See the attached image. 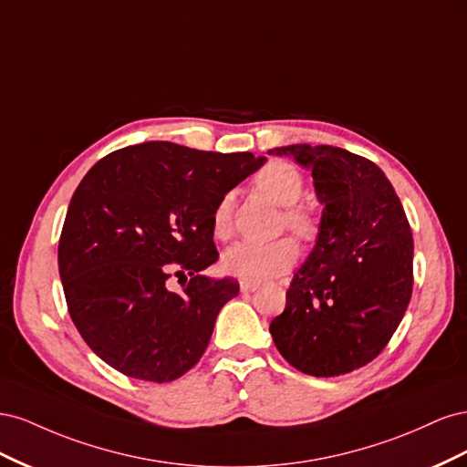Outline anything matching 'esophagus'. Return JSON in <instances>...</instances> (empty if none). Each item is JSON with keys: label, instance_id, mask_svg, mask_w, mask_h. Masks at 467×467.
Here are the masks:
<instances>
[{"label": "esophagus", "instance_id": "1", "mask_svg": "<svg viewBox=\"0 0 467 467\" xmlns=\"http://www.w3.org/2000/svg\"><path fill=\"white\" fill-rule=\"evenodd\" d=\"M239 288H242V292H255L259 288V285H255V282H245L242 280V285H239Z\"/></svg>", "mask_w": 467, "mask_h": 467}]
</instances>
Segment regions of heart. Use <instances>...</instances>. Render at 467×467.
<instances>
[{"label":"heart","mask_w":467,"mask_h":467,"mask_svg":"<svg viewBox=\"0 0 467 467\" xmlns=\"http://www.w3.org/2000/svg\"><path fill=\"white\" fill-rule=\"evenodd\" d=\"M259 192L285 208V225L300 239H314L319 232L317 216L304 204H298L304 192L302 173L292 163L273 160L259 169L253 179ZM232 196L225 194L212 210V232L218 239L232 235ZM298 259V247L290 237L271 244H237L223 253V271L245 282H263L278 276Z\"/></svg>","instance_id":"obj_1"}]
</instances>
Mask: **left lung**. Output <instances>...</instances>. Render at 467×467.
Here are the masks:
<instances>
[{"label":"left lung","instance_id":"1","mask_svg":"<svg viewBox=\"0 0 467 467\" xmlns=\"http://www.w3.org/2000/svg\"><path fill=\"white\" fill-rule=\"evenodd\" d=\"M271 153L312 169L325 206L312 255L271 321L273 341L304 374L358 370L386 348L411 300V225L384 171L362 155L309 144Z\"/></svg>","mask_w":467,"mask_h":467}]
</instances>
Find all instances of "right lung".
<instances>
[{
    "label": "right lung",
    "mask_w": 467,
    "mask_h": 467,
    "mask_svg": "<svg viewBox=\"0 0 467 467\" xmlns=\"http://www.w3.org/2000/svg\"><path fill=\"white\" fill-rule=\"evenodd\" d=\"M265 158L171 142L122 148L78 185L58 244L67 312L99 358L129 378L173 381L201 360L234 278L218 261L212 210ZM190 275L169 291L171 271Z\"/></svg>",
    "instance_id": "right-lung-1"
}]
</instances>
